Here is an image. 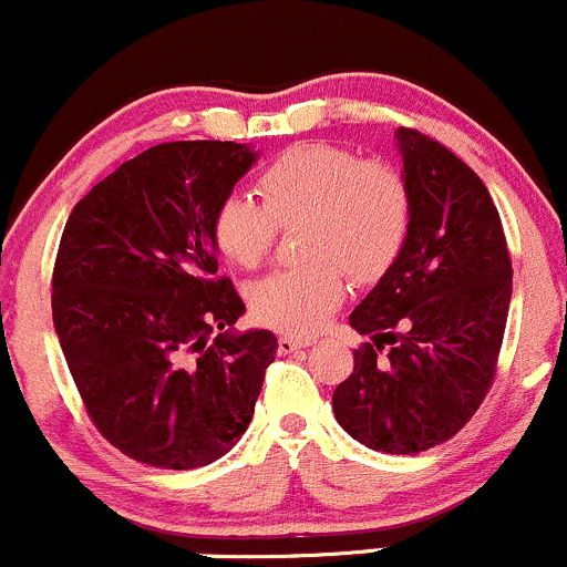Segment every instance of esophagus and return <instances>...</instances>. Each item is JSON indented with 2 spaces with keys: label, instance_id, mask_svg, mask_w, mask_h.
Masks as SVG:
<instances>
[{
  "label": "esophagus",
  "instance_id": "obj_1",
  "mask_svg": "<svg viewBox=\"0 0 567 567\" xmlns=\"http://www.w3.org/2000/svg\"><path fill=\"white\" fill-rule=\"evenodd\" d=\"M308 346H310L308 338H289V334L278 338V351H281V354H295V351L308 349Z\"/></svg>",
  "mask_w": 567,
  "mask_h": 567
}]
</instances>
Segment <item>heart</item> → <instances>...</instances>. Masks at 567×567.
I'll return each instance as SVG.
<instances>
[{
    "mask_svg": "<svg viewBox=\"0 0 567 567\" xmlns=\"http://www.w3.org/2000/svg\"><path fill=\"white\" fill-rule=\"evenodd\" d=\"M251 194H227L213 213L218 251L240 267H257L276 243L278 224L302 227L306 265L278 267L248 291L259 324L310 334L346 295L343 270L359 284L381 278L405 246L411 194L392 164L362 159L332 143H297L261 167Z\"/></svg>",
    "mask_w": 567,
    "mask_h": 567,
    "instance_id": "heart-1",
    "label": "heart"
}]
</instances>
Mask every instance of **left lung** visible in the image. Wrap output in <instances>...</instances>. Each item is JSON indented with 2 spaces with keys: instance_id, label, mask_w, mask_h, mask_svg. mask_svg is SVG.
Masks as SVG:
<instances>
[{
  "instance_id": "8db88e82",
  "label": "left lung",
  "mask_w": 567,
  "mask_h": 567,
  "mask_svg": "<svg viewBox=\"0 0 567 567\" xmlns=\"http://www.w3.org/2000/svg\"><path fill=\"white\" fill-rule=\"evenodd\" d=\"M394 137L411 227L400 257L349 316L373 343L354 351V373L334 389L332 411L368 449L419 454L456 435L484 403L514 270L484 181L422 132L400 126Z\"/></svg>"
}]
</instances>
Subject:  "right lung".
<instances>
[{"mask_svg":"<svg viewBox=\"0 0 567 567\" xmlns=\"http://www.w3.org/2000/svg\"><path fill=\"white\" fill-rule=\"evenodd\" d=\"M221 140L143 151L66 218L53 327L91 422L151 467L216 462L251 424L278 338L243 334L240 295L218 276L213 213L257 162Z\"/></svg>","mask_w":567,"mask_h":567,"instance_id":"add662e5","label":"right lung"}]
</instances>
